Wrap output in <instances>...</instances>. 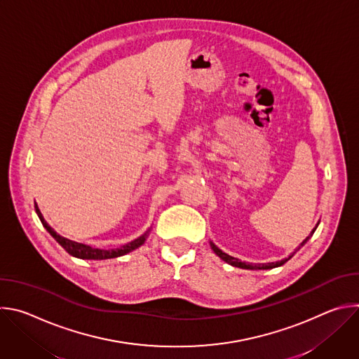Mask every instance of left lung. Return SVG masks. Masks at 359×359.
<instances>
[{"mask_svg":"<svg viewBox=\"0 0 359 359\" xmlns=\"http://www.w3.org/2000/svg\"><path fill=\"white\" fill-rule=\"evenodd\" d=\"M316 231V229L313 230V233ZM313 233H311V236H313ZM309 238L310 237H306L302 243H301V245L298 247V248H301L306 241H309ZM212 248H213V251L219 255V257L222 259V260H224L226 263H229V264H231V266H234V267H240V269H247V270H270V269H276V267H280V266H283L284 263H287L292 255H290L288 259H284V260H281V262H276V263H267V264H247V263H243V262H240L238 259H234V257H231V255H229V254H226V252H223L219 247H216L213 243H212Z\"/></svg>","mask_w":359,"mask_h":359,"instance_id":"left-lung-1","label":"left lung"}]
</instances>
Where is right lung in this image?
<instances>
[{
    "label": "right lung",
    "instance_id": "add662e5",
    "mask_svg": "<svg viewBox=\"0 0 359 359\" xmlns=\"http://www.w3.org/2000/svg\"><path fill=\"white\" fill-rule=\"evenodd\" d=\"M35 212L41 220V223L43 224V227L49 231V234L53 236L71 255H74V257H78V259H82V260H107V259H115V257H121V255L140 247L144 240H146V234L140 236L139 238L119 247V248H114V250H100V248H92L90 245H85V244H81V243H75L72 240H68L60 234H57V231L54 229H50L48 226V223L43 220L36 203H35Z\"/></svg>",
    "mask_w": 359,
    "mask_h": 359
}]
</instances>
